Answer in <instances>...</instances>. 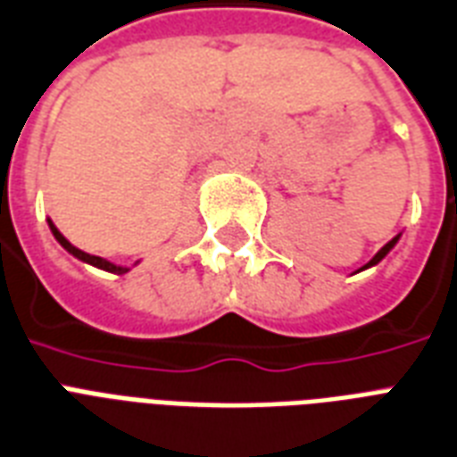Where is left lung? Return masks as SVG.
Here are the masks:
<instances>
[{"mask_svg":"<svg viewBox=\"0 0 457 457\" xmlns=\"http://www.w3.org/2000/svg\"><path fill=\"white\" fill-rule=\"evenodd\" d=\"M398 238H401V236H395V238H391V240H388L386 245L381 247L379 253L374 254L372 260L367 262V264H364V267H362V269H367V267H374V264H379V262H381V260H384V257H386V254H388V253H391V247H394V245H395V243H398Z\"/></svg>","mask_w":457,"mask_h":457,"instance_id":"obj_1","label":"left lung"}]
</instances>
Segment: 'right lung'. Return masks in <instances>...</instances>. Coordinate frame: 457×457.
Returning a JSON list of instances; mask_svg holds the SVG:
<instances>
[{"label":"right lung","mask_w":457,"mask_h":457,"mask_svg":"<svg viewBox=\"0 0 457 457\" xmlns=\"http://www.w3.org/2000/svg\"><path fill=\"white\" fill-rule=\"evenodd\" d=\"M49 228H52V233H54V238L59 240V245L63 247V250H69L73 257H78L80 262H87V264H93V267L97 269H104V271H112V274H126L129 271V267H119V264H114V262H107V260H102V257H97V254H90V253H83V250H78L76 245H71L69 240L63 238L62 231L56 228L52 221H49Z\"/></svg>","instance_id":"1"}]
</instances>
